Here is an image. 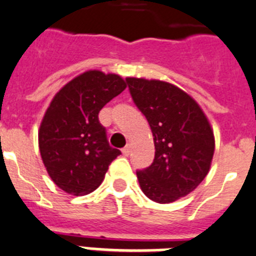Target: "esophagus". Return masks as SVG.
I'll use <instances>...</instances> for the list:
<instances>
[{
    "mask_svg": "<svg viewBox=\"0 0 256 256\" xmlns=\"http://www.w3.org/2000/svg\"><path fill=\"white\" fill-rule=\"evenodd\" d=\"M130 152H131V146H130V145H128V146H125L122 149V154L125 155V156H128V155L130 154Z\"/></svg>",
    "mask_w": 256,
    "mask_h": 256,
    "instance_id": "1",
    "label": "esophagus"
}]
</instances>
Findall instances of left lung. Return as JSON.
<instances>
[{
	"label": "left lung",
	"instance_id": "left-lung-1",
	"mask_svg": "<svg viewBox=\"0 0 256 256\" xmlns=\"http://www.w3.org/2000/svg\"><path fill=\"white\" fill-rule=\"evenodd\" d=\"M134 104L152 128L155 156L138 170L140 187L158 204H170L194 190L207 176L214 132L197 102L170 83L126 78Z\"/></svg>",
	"mask_w": 256,
	"mask_h": 256
}]
</instances>
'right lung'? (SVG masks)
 Instances as JSON below:
<instances>
[{"label":"right lung","mask_w":256,"mask_h":256,"mask_svg":"<svg viewBox=\"0 0 256 256\" xmlns=\"http://www.w3.org/2000/svg\"><path fill=\"white\" fill-rule=\"evenodd\" d=\"M125 88L120 76L86 72L66 83L45 112L39 131L42 163L52 182L69 194L93 192L121 154L110 146L98 114Z\"/></svg>","instance_id":"1"}]
</instances>
